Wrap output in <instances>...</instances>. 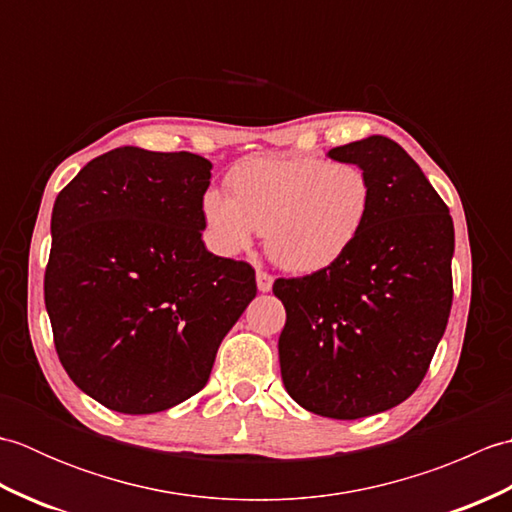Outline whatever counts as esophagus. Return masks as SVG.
Returning <instances> with one entry per match:
<instances>
[{"mask_svg": "<svg viewBox=\"0 0 512 512\" xmlns=\"http://www.w3.org/2000/svg\"><path fill=\"white\" fill-rule=\"evenodd\" d=\"M273 277H270L268 273H264V270H257V288L259 292H270L273 290Z\"/></svg>", "mask_w": 512, "mask_h": 512, "instance_id": "obj_1", "label": "esophagus"}]
</instances>
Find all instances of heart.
Returning a JSON list of instances; mask_svg holds the SVG:
<instances>
[{"label": "heart", "instance_id": "1", "mask_svg": "<svg viewBox=\"0 0 512 512\" xmlns=\"http://www.w3.org/2000/svg\"><path fill=\"white\" fill-rule=\"evenodd\" d=\"M231 195H202V220L220 255H237L264 231L268 255L292 273H317L352 248L372 209V180L354 162L246 158L228 171Z\"/></svg>", "mask_w": 512, "mask_h": 512}]
</instances>
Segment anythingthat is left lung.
<instances>
[{
    "instance_id": "1",
    "label": "left lung",
    "mask_w": 512,
    "mask_h": 512,
    "mask_svg": "<svg viewBox=\"0 0 512 512\" xmlns=\"http://www.w3.org/2000/svg\"><path fill=\"white\" fill-rule=\"evenodd\" d=\"M372 180V209L332 266L277 279L286 308L279 365L290 398L317 416L356 420L407 400L447 330L453 220L431 182L387 136L334 147Z\"/></svg>"
}]
</instances>
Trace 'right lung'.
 Instances as JSON below:
<instances>
[{"mask_svg":"<svg viewBox=\"0 0 512 512\" xmlns=\"http://www.w3.org/2000/svg\"><path fill=\"white\" fill-rule=\"evenodd\" d=\"M211 169L189 151L118 147L54 200L43 279L54 347L107 409L140 416L198 394L257 295L253 268L202 242Z\"/></svg>","mask_w":512,"mask_h":512,"instance_id":"right-lung-1","label":"right lung"}]
</instances>
